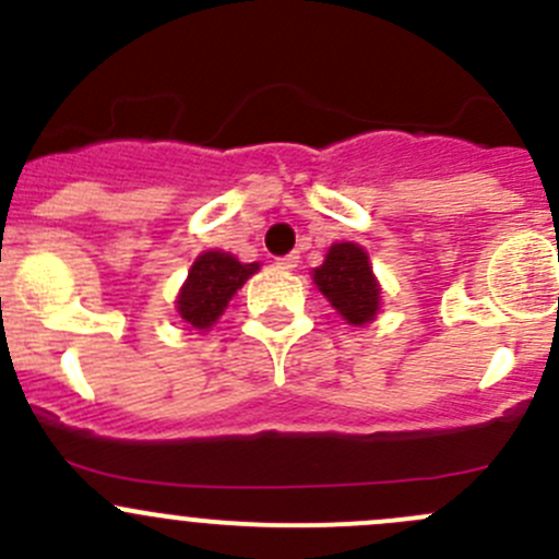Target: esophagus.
<instances>
[{"label":"esophagus","mask_w":559,"mask_h":559,"mask_svg":"<svg viewBox=\"0 0 559 559\" xmlns=\"http://www.w3.org/2000/svg\"><path fill=\"white\" fill-rule=\"evenodd\" d=\"M297 262H300V257H297L295 251L286 253V257H278V259H275V264H278L281 270H292V267H297Z\"/></svg>","instance_id":"34e87169"}]
</instances>
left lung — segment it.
Here are the masks:
<instances>
[{"instance_id": "obj_1", "label": "left lung", "mask_w": 559, "mask_h": 559, "mask_svg": "<svg viewBox=\"0 0 559 559\" xmlns=\"http://www.w3.org/2000/svg\"><path fill=\"white\" fill-rule=\"evenodd\" d=\"M313 284L328 297L330 306L355 328L377 317L379 284L368 264V253L357 242L330 246L324 262L313 270Z\"/></svg>"}]
</instances>
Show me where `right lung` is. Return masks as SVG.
<instances>
[{"instance_id": "right-lung-1", "label": "right lung", "mask_w": 559, "mask_h": 559, "mask_svg": "<svg viewBox=\"0 0 559 559\" xmlns=\"http://www.w3.org/2000/svg\"><path fill=\"white\" fill-rule=\"evenodd\" d=\"M259 270V262L242 264L231 253L204 251L193 262L188 281L177 295V313L188 328L210 330L235 292Z\"/></svg>"}]
</instances>
